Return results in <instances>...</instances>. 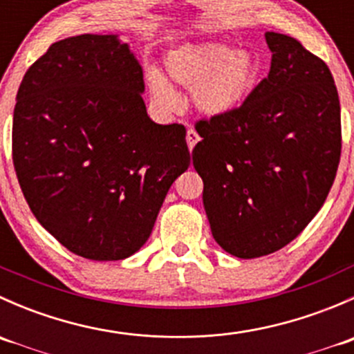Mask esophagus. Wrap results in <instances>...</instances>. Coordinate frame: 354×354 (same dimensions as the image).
<instances>
[{
	"label": "esophagus",
	"instance_id": "esophagus-1",
	"mask_svg": "<svg viewBox=\"0 0 354 354\" xmlns=\"http://www.w3.org/2000/svg\"><path fill=\"white\" fill-rule=\"evenodd\" d=\"M198 140H200V137H198L197 131H195L194 128H188V130H187V144H188V149H190V151H194V147L198 144Z\"/></svg>",
	"mask_w": 354,
	"mask_h": 354
}]
</instances>
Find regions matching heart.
Wrapping results in <instances>:
<instances>
[{
  "mask_svg": "<svg viewBox=\"0 0 354 354\" xmlns=\"http://www.w3.org/2000/svg\"><path fill=\"white\" fill-rule=\"evenodd\" d=\"M166 70L174 82L192 88V102L207 118H224L245 104L259 80V59L245 49L219 41L187 42L166 58ZM147 87L157 106L173 111L178 92L159 71L147 75Z\"/></svg>",
  "mask_w": 354,
  "mask_h": 354,
  "instance_id": "b5f03b06",
  "label": "heart"
}]
</instances>
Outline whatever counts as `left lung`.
<instances>
[{
    "label": "left lung",
    "instance_id": "left-lung-1",
    "mask_svg": "<svg viewBox=\"0 0 354 354\" xmlns=\"http://www.w3.org/2000/svg\"><path fill=\"white\" fill-rule=\"evenodd\" d=\"M270 71L233 114L198 121L192 152L214 240L238 259L277 252L315 217L341 157V108L326 63L267 32Z\"/></svg>",
    "mask_w": 354,
    "mask_h": 354
}]
</instances>
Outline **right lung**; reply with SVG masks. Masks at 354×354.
I'll use <instances>...</instances> for the list:
<instances>
[{
	"label": "right lung",
	"instance_id": "add662e5",
	"mask_svg": "<svg viewBox=\"0 0 354 354\" xmlns=\"http://www.w3.org/2000/svg\"><path fill=\"white\" fill-rule=\"evenodd\" d=\"M144 71L118 34L49 46L13 111V164L35 219L75 255L123 260L144 246L190 166L181 124H157Z\"/></svg>",
	"mask_w": 354,
	"mask_h": 354
}]
</instances>
